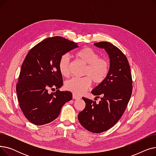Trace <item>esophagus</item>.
Here are the masks:
<instances>
[{"label": "esophagus", "mask_w": 156, "mask_h": 156, "mask_svg": "<svg viewBox=\"0 0 156 156\" xmlns=\"http://www.w3.org/2000/svg\"><path fill=\"white\" fill-rule=\"evenodd\" d=\"M73 99H80V97H79V96H78V95H75V94H73Z\"/></svg>", "instance_id": "34e87169"}]
</instances>
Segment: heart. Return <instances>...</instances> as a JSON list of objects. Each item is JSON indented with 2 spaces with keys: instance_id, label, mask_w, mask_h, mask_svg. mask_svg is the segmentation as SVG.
<instances>
[{
  "instance_id": "obj_1",
  "label": "heart",
  "mask_w": 156,
  "mask_h": 156,
  "mask_svg": "<svg viewBox=\"0 0 156 156\" xmlns=\"http://www.w3.org/2000/svg\"><path fill=\"white\" fill-rule=\"evenodd\" d=\"M77 58L87 64L81 78H72L65 83L67 90L75 95H81L87 92L92 84V80L96 84H100L108 77L110 71L109 61L99 57V54L92 48L85 47L76 52ZM58 67L62 76L68 77L70 75V63L68 55L64 54L59 59Z\"/></svg>"
}]
</instances>
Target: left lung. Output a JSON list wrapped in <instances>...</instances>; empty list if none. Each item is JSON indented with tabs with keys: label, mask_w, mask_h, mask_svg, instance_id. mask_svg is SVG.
Masks as SVG:
<instances>
[{
	"label": "left lung",
	"mask_w": 156,
	"mask_h": 156,
	"mask_svg": "<svg viewBox=\"0 0 156 156\" xmlns=\"http://www.w3.org/2000/svg\"><path fill=\"white\" fill-rule=\"evenodd\" d=\"M94 45L108 52L110 71L106 79L92 91L96 97L101 96L99 103L83 97L86 106L78 118L89 132L101 133L112 128L123 114L132 95L133 82L129 62L121 50L108 42Z\"/></svg>",
	"instance_id": "8db88e82"
}]
</instances>
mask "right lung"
I'll use <instances>...</instances> for the list:
<instances>
[{
	"mask_svg": "<svg viewBox=\"0 0 156 156\" xmlns=\"http://www.w3.org/2000/svg\"><path fill=\"white\" fill-rule=\"evenodd\" d=\"M78 47L61 37L48 38L33 47L24 59L16 85L20 108L36 125L49 123L59 115L62 105L72 99V93L60 91L63 85L58 63L60 57ZM55 93L49 94V88Z\"/></svg>",
	"mask_w": 156,
	"mask_h": 156,
	"instance_id": "right-lung-1",
	"label": "right lung"
}]
</instances>
